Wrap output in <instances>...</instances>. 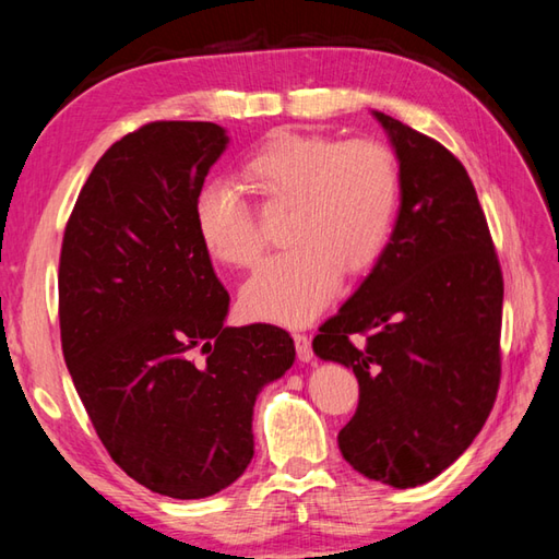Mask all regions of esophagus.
I'll use <instances>...</instances> for the list:
<instances>
[{
	"label": "esophagus",
	"instance_id": "1",
	"mask_svg": "<svg viewBox=\"0 0 559 559\" xmlns=\"http://www.w3.org/2000/svg\"><path fill=\"white\" fill-rule=\"evenodd\" d=\"M293 341H295V350H298V358L302 362H310L312 360V341L307 338L305 334H300V331H295L293 334Z\"/></svg>",
	"mask_w": 559,
	"mask_h": 559
}]
</instances>
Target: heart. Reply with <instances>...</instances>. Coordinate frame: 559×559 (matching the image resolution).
Listing matches in <instances>:
<instances>
[{"instance_id": "heart-1", "label": "heart", "mask_w": 559, "mask_h": 559, "mask_svg": "<svg viewBox=\"0 0 559 559\" xmlns=\"http://www.w3.org/2000/svg\"><path fill=\"white\" fill-rule=\"evenodd\" d=\"M245 177L266 204H290L288 252L266 259L242 288L247 314L300 326L334 300L343 266L370 269L396 218L401 173L377 141L278 132L245 160ZM194 223L209 252L252 266L264 233L242 189L213 180L194 197Z\"/></svg>"}]
</instances>
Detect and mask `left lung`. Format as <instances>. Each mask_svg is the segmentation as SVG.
<instances>
[{"mask_svg": "<svg viewBox=\"0 0 559 559\" xmlns=\"http://www.w3.org/2000/svg\"><path fill=\"white\" fill-rule=\"evenodd\" d=\"M374 117L399 156L396 228L312 348L358 377V408L338 432L343 459L403 490L449 468L488 420L502 377L504 278L461 160L394 117Z\"/></svg>", "mask_w": 559, "mask_h": 559, "instance_id": "8db88e82", "label": "left lung"}]
</instances>
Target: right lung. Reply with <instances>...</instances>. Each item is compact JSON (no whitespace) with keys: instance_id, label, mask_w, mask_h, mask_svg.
<instances>
[{"instance_id":"obj_1","label":"right lung","mask_w":559,"mask_h":559,"mask_svg":"<svg viewBox=\"0 0 559 559\" xmlns=\"http://www.w3.org/2000/svg\"><path fill=\"white\" fill-rule=\"evenodd\" d=\"M228 136L148 122L103 153L59 252L62 353L103 447L144 488L201 500L254 456L261 386L295 360L286 329L223 326L230 295L194 223Z\"/></svg>"}]
</instances>
